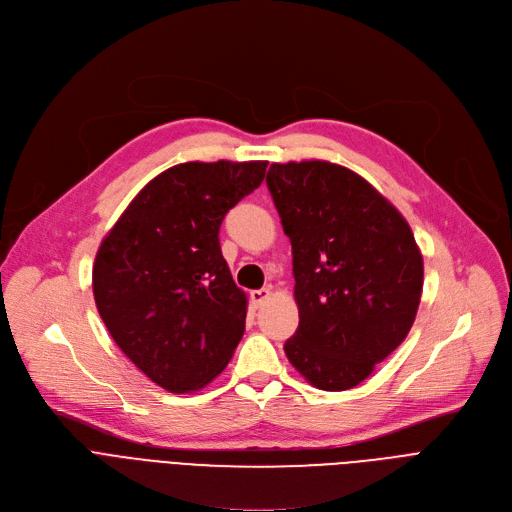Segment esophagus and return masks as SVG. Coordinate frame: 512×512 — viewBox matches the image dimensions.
<instances>
[{"label":"esophagus","mask_w":512,"mask_h":512,"mask_svg":"<svg viewBox=\"0 0 512 512\" xmlns=\"http://www.w3.org/2000/svg\"><path fill=\"white\" fill-rule=\"evenodd\" d=\"M270 297V289H256L250 293V301L254 307H262Z\"/></svg>","instance_id":"1"}]
</instances>
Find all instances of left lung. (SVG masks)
Returning <instances> with one entry per match:
<instances>
[{"label": "left lung", "mask_w": 512, "mask_h": 512, "mask_svg": "<svg viewBox=\"0 0 512 512\" xmlns=\"http://www.w3.org/2000/svg\"><path fill=\"white\" fill-rule=\"evenodd\" d=\"M266 184L293 250L299 326L285 355L313 387H355L414 324L424 281L414 233L338 164H272Z\"/></svg>", "instance_id": "1"}]
</instances>
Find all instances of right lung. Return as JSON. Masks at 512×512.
<instances>
[{
	"instance_id": "obj_1",
	"label": "right lung",
	"mask_w": 512,
	"mask_h": 512,
	"mask_svg": "<svg viewBox=\"0 0 512 512\" xmlns=\"http://www.w3.org/2000/svg\"><path fill=\"white\" fill-rule=\"evenodd\" d=\"M268 162H186L155 176L102 240L92 289L102 322L153 383L188 393L211 383L246 330L248 297L221 254L227 211Z\"/></svg>"
}]
</instances>
